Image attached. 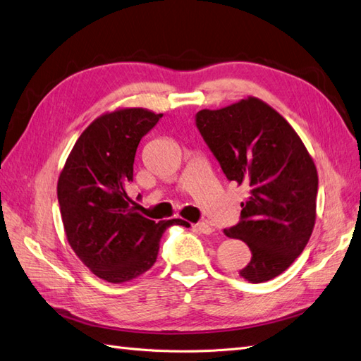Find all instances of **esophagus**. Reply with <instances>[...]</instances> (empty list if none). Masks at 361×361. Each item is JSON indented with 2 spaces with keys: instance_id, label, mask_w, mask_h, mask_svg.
I'll return each instance as SVG.
<instances>
[{
  "instance_id": "obj_1",
  "label": "esophagus",
  "mask_w": 361,
  "mask_h": 361,
  "mask_svg": "<svg viewBox=\"0 0 361 361\" xmlns=\"http://www.w3.org/2000/svg\"><path fill=\"white\" fill-rule=\"evenodd\" d=\"M192 228H195L196 231H199V233H202V234H211V233L214 231V228L211 226V225H208V224H205V222L195 224V225H192Z\"/></svg>"
}]
</instances>
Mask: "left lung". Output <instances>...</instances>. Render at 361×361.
<instances>
[{
  "label": "left lung",
  "mask_w": 361,
  "mask_h": 361,
  "mask_svg": "<svg viewBox=\"0 0 361 361\" xmlns=\"http://www.w3.org/2000/svg\"><path fill=\"white\" fill-rule=\"evenodd\" d=\"M196 126L226 178L250 190L242 221L224 230L251 250L239 274L268 282L293 265L312 234L319 190L312 157L282 114L254 96L200 110Z\"/></svg>",
  "instance_id": "obj_1"
}]
</instances>
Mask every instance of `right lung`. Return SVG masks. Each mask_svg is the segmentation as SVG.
<instances>
[{
    "label": "right lung",
    "instance_id": "add662e5",
    "mask_svg": "<svg viewBox=\"0 0 361 361\" xmlns=\"http://www.w3.org/2000/svg\"><path fill=\"white\" fill-rule=\"evenodd\" d=\"M162 118L152 110L116 109L96 118L78 137L58 179V200L68 245L94 276L130 282L150 269L159 242L180 219L154 222L127 196L136 148Z\"/></svg>",
    "mask_w": 361,
    "mask_h": 361
}]
</instances>
